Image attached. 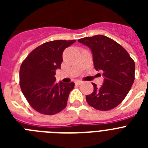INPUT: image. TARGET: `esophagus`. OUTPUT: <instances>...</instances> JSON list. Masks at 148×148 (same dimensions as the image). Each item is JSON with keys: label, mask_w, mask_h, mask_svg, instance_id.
<instances>
[{"label": "esophagus", "mask_w": 148, "mask_h": 148, "mask_svg": "<svg viewBox=\"0 0 148 148\" xmlns=\"http://www.w3.org/2000/svg\"><path fill=\"white\" fill-rule=\"evenodd\" d=\"M84 82H82V81H76L75 82V84H77V85H80V84H82Z\"/></svg>", "instance_id": "obj_1"}]
</instances>
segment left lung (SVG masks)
I'll list each match as a JSON object with an SVG mask.
<instances>
[{
	"instance_id": "left-lung-1",
	"label": "left lung",
	"mask_w": 148,
	"mask_h": 148,
	"mask_svg": "<svg viewBox=\"0 0 148 148\" xmlns=\"http://www.w3.org/2000/svg\"><path fill=\"white\" fill-rule=\"evenodd\" d=\"M78 42L92 51L94 67L102 70L104 83L86 96L89 105L99 110L113 109L122 101L135 79V63L120 44L102 35L86 37Z\"/></svg>"
}]
</instances>
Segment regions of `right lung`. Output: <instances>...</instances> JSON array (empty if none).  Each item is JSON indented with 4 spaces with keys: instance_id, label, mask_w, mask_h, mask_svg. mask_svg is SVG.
I'll return each mask as SVG.
<instances>
[{
    "instance_id": "add662e5",
    "label": "right lung",
    "mask_w": 148,
    "mask_h": 148,
    "mask_svg": "<svg viewBox=\"0 0 148 148\" xmlns=\"http://www.w3.org/2000/svg\"><path fill=\"white\" fill-rule=\"evenodd\" d=\"M75 40H56L35 48L20 68V86L30 106L38 113L53 115L66 108L73 82L57 83L56 70L61 69L63 52Z\"/></svg>"
}]
</instances>
